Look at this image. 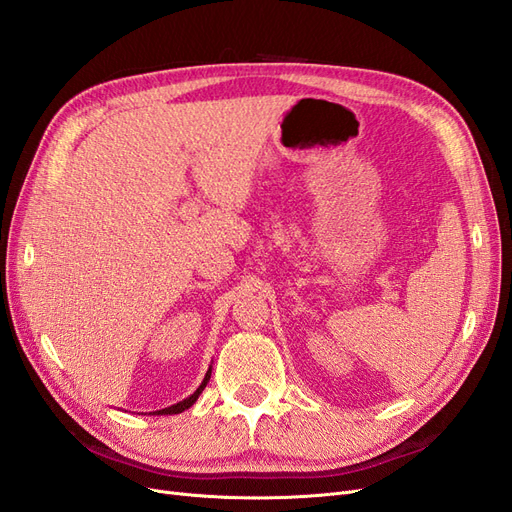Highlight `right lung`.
I'll return each instance as SVG.
<instances>
[{"label": "right lung", "instance_id": "1", "mask_svg": "<svg viewBox=\"0 0 512 512\" xmlns=\"http://www.w3.org/2000/svg\"><path fill=\"white\" fill-rule=\"evenodd\" d=\"M209 378H211V367H209V371H207V374H205L203 382H200V386H198V389H196V391H194L190 397H185L183 401H179V404H175V406H168V408H164V410H158V412H153V414H179V412H183V410H188L190 406H194V404H196V399L200 397V393L205 391V386H207Z\"/></svg>", "mask_w": 512, "mask_h": 512}]
</instances>
